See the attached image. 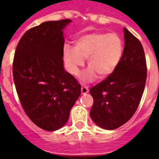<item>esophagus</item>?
Instances as JSON below:
<instances>
[{"instance_id": "esophagus-1", "label": "esophagus", "mask_w": 159, "mask_h": 159, "mask_svg": "<svg viewBox=\"0 0 159 159\" xmlns=\"http://www.w3.org/2000/svg\"><path fill=\"white\" fill-rule=\"evenodd\" d=\"M89 92V89L86 86H82L81 87V93L82 94H86Z\"/></svg>"}]
</instances>
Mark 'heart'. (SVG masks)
Segmentation results:
<instances>
[{
    "label": "heart",
    "mask_w": 159,
    "mask_h": 159,
    "mask_svg": "<svg viewBox=\"0 0 159 159\" xmlns=\"http://www.w3.org/2000/svg\"><path fill=\"white\" fill-rule=\"evenodd\" d=\"M62 53L66 68L74 75H78L87 59L89 68L82 73L80 80L90 83L97 75L104 79L116 70L123 57L124 44L117 34H88L77 40L75 48L66 45Z\"/></svg>",
    "instance_id": "heart-1"
}]
</instances>
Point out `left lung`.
Returning <instances> with one entry per match:
<instances>
[{
  "instance_id": "left-lung-1",
  "label": "left lung",
  "mask_w": 159,
  "mask_h": 159,
  "mask_svg": "<svg viewBox=\"0 0 159 159\" xmlns=\"http://www.w3.org/2000/svg\"><path fill=\"white\" fill-rule=\"evenodd\" d=\"M125 48L116 70L91 88L93 105L90 115L104 129H115L131 119L137 109L147 80V63L142 45L124 28Z\"/></svg>"
}]
</instances>
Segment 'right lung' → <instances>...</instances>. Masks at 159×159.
Masks as SVG:
<instances>
[{
  "label": "right lung",
  "mask_w": 159,
  "mask_h": 159,
  "mask_svg": "<svg viewBox=\"0 0 159 159\" xmlns=\"http://www.w3.org/2000/svg\"><path fill=\"white\" fill-rule=\"evenodd\" d=\"M70 19L44 22L24 34L12 73L21 105L32 122L54 131L64 126L80 95V84L63 67V30Z\"/></svg>",
  "instance_id": "right-lung-1"
}]
</instances>
